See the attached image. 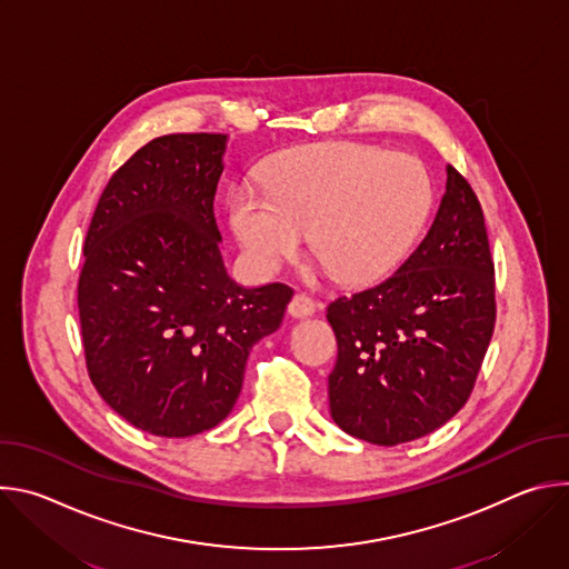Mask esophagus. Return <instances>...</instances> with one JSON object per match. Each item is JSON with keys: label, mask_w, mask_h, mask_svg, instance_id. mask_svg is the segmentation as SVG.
<instances>
[{"label": "esophagus", "mask_w": 569, "mask_h": 569, "mask_svg": "<svg viewBox=\"0 0 569 569\" xmlns=\"http://www.w3.org/2000/svg\"><path fill=\"white\" fill-rule=\"evenodd\" d=\"M315 310H317L315 299H310V297L303 295V292H297V295L290 299V303H288V312H290L292 317H310Z\"/></svg>", "instance_id": "34e87169"}]
</instances>
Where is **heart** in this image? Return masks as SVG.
<instances>
[{
  "mask_svg": "<svg viewBox=\"0 0 569 569\" xmlns=\"http://www.w3.org/2000/svg\"><path fill=\"white\" fill-rule=\"evenodd\" d=\"M435 184L412 154L340 141L286 152L266 171V191L231 193V224L263 270L290 259L308 231L312 254L336 279L369 283L389 274L419 240Z\"/></svg>",
  "mask_w": 569,
  "mask_h": 569,
  "instance_id": "b5f03b06",
  "label": "heart"
}]
</instances>
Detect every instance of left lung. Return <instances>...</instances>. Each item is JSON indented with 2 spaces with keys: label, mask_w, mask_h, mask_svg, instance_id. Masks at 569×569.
I'll list each match as a JSON object with an SVG mask.
<instances>
[{
  "label": "left lung",
  "mask_w": 569,
  "mask_h": 569,
  "mask_svg": "<svg viewBox=\"0 0 569 569\" xmlns=\"http://www.w3.org/2000/svg\"><path fill=\"white\" fill-rule=\"evenodd\" d=\"M496 266L481 204L448 167L437 218L391 277L338 297L329 376L333 421L376 446L421 439L470 396L496 329Z\"/></svg>",
  "instance_id": "obj_1"
}]
</instances>
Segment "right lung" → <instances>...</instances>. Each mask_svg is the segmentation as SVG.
<instances>
[{"instance_id":"add662e5","label":"right lung","mask_w":569,"mask_h":569,"mask_svg":"<svg viewBox=\"0 0 569 569\" xmlns=\"http://www.w3.org/2000/svg\"><path fill=\"white\" fill-rule=\"evenodd\" d=\"M224 134L141 146L94 209L78 317L92 385L134 428L191 437L233 408L252 347L281 327L292 288H242L213 216Z\"/></svg>"}]
</instances>
